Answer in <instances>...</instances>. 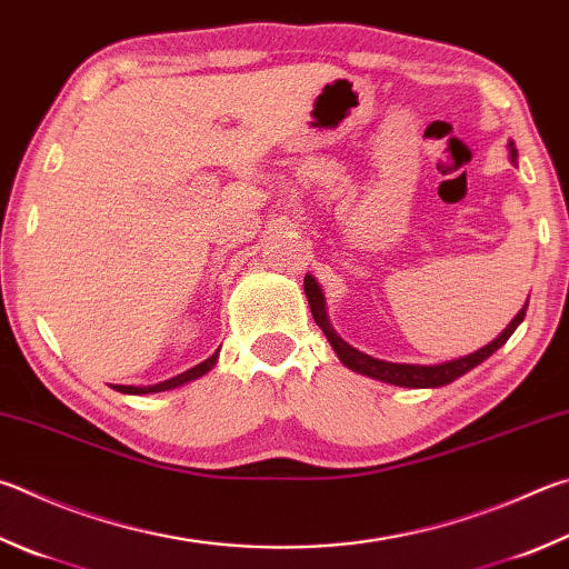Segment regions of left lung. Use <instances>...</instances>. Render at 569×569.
Listing matches in <instances>:
<instances>
[{"label":"left lung","instance_id":"1","mask_svg":"<svg viewBox=\"0 0 569 569\" xmlns=\"http://www.w3.org/2000/svg\"><path fill=\"white\" fill-rule=\"evenodd\" d=\"M508 149H510V161L518 163V149H515L512 141H508ZM303 291H306L308 306H311V313L316 318L318 328L323 330V336L328 338L330 348L336 350L340 363L353 370V373L368 376L373 380H380V383H390V386H400V388H440V386L452 383V380H458L460 376L468 373V370L478 368L482 360H488L495 353V350L508 343V338L515 333V328L522 323L525 311H528V301H530V298L525 301L520 313L510 320V326L505 328L498 338L490 340L488 346H482L480 350H475V353H468V356L442 360V363L420 366V363H390V360L373 358V356L363 353V350H358L350 343H346V340L336 333V328L330 326L323 288L318 286V281L311 273L303 278Z\"/></svg>","mask_w":569,"mask_h":569}]
</instances>
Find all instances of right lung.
<instances>
[{
  "mask_svg": "<svg viewBox=\"0 0 569 569\" xmlns=\"http://www.w3.org/2000/svg\"><path fill=\"white\" fill-rule=\"evenodd\" d=\"M216 360H219V350H216V353H213L211 358H206L203 363L193 366V368H189V370H183V373L173 376V378H169V380H161V383H153V386H111V388L123 392V396H149V392L173 390V388H181V386H186V383H191V380H196V378H201V376L209 373V370L216 366Z\"/></svg>",
  "mask_w": 569,
  "mask_h": 569,
  "instance_id": "obj_1",
  "label": "right lung"
}]
</instances>
